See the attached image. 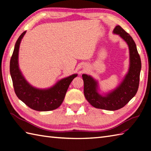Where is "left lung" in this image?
<instances>
[{
  "label": "left lung",
  "mask_w": 151,
  "mask_h": 151,
  "mask_svg": "<svg viewBox=\"0 0 151 151\" xmlns=\"http://www.w3.org/2000/svg\"><path fill=\"white\" fill-rule=\"evenodd\" d=\"M114 33L119 35L129 47L130 68L123 82L114 91L103 97L98 93L97 82L90 76L82 75L84 93L87 101L95 108L111 111L124 107L135 96L139 88L142 68L140 56L132 37L119 25L114 28Z\"/></svg>",
  "instance_id": "8db88e82"
}]
</instances>
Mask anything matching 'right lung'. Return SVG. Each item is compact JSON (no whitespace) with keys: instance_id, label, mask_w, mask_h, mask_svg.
<instances>
[{"instance_id":"1","label":"right lung","mask_w":151,"mask_h":151,"mask_svg":"<svg viewBox=\"0 0 151 151\" xmlns=\"http://www.w3.org/2000/svg\"><path fill=\"white\" fill-rule=\"evenodd\" d=\"M26 31L22 32L16 41L9 64L14 91L17 97L28 107L37 111L55 110L62 104L69 86L77 75L61 80L52 88L39 89L31 86L24 79L19 69L18 54L19 45Z\"/></svg>"}]
</instances>
